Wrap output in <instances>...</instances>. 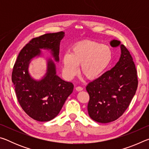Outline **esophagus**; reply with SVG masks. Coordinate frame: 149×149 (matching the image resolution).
<instances>
[{
  "label": "esophagus",
  "mask_w": 149,
  "mask_h": 149,
  "mask_svg": "<svg viewBox=\"0 0 149 149\" xmlns=\"http://www.w3.org/2000/svg\"><path fill=\"white\" fill-rule=\"evenodd\" d=\"M75 90H76L77 91H81L83 90V88L81 87H75Z\"/></svg>",
  "instance_id": "obj_1"
}]
</instances>
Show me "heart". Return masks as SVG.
<instances>
[{"instance_id":"heart-1","label":"heart","mask_w":149,"mask_h":149,"mask_svg":"<svg viewBox=\"0 0 149 149\" xmlns=\"http://www.w3.org/2000/svg\"><path fill=\"white\" fill-rule=\"evenodd\" d=\"M112 59V50L107 45L85 40L72 47L71 53L62 58L63 72L65 77L72 79L80 70L88 79H95L103 74Z\"/></svg>"}]
</instances>
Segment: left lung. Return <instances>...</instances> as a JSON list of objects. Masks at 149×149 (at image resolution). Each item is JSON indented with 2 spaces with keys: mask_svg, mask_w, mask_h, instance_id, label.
Returning <instances> with one entry per match:
<instances>
[{
  "mask_svg": "<svg viewBox=\"0 0 149 149\" xmlns=\"http://www.w3.org/2000/svg\"><path fill=\"white\" fill-rule=\"evenodd\" d=\"M110 45L120 46L119 61L86 87L90 98L87 106L89 116L102 123L115 121L123 114L138 85L137 70L129 50L118 40L111 41Z\"/></svg>",
  "mask_w": 149,
  "mask_h": 149,
  "instance_id": "8db88e82",
  "label": "left lung"
}]
</instances>
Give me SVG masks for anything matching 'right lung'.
<instances>
[{
    "label": "right lung",
    "mask_w": 149,
    "mask_h": 149,
    "mask_svg": "<svg viewBox=\"0 0 149 149\" xmlns=\"http://www.w3.org/2000/svg\"><path fill=\"white\" fill-rule=\"evenodd\" d=\"M64 37V33L60 31L32 39L21 50L14 65L12 81L18 102L29 117L39 122H48L59 114L74 85L58 76L52 59L47 60L46 74L39 81L30 75L29 63L41 56V49L50 50L55 61L58 62L60 44Z\"/></svg>",
    "instance_id": "obj_1"
}]
</instances>
